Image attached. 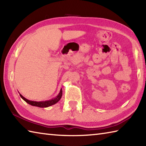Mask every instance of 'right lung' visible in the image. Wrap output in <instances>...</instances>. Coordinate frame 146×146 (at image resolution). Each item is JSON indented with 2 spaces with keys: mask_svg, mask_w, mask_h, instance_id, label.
Wrapping results in <instances>:
<instances>
[{
  "mask_svg": "<svg viewBox=\"0 0 146 146\" xmlns=\"http://www.w3.org/2000/svg\"><path fill=\"white\" fill-rule=\"evenodd\" d=\"M62 94H63V91L62 90H60V94L57 96L54 99H52V100H48V101H45V102H35V101H31L27 100L26 98H24L23 95L20 94L21 97L23 99V100L27 102V104H30L31 105H33V106H36V107H48L51 106V105H54L55 104H56L57 102L60 100L61 97H62Z\"/></svg>",
  "mask_w": 146,
  "mask_h": 146,
  "instance_id": "1",
  "label": "right lung"
}]
</instances>
